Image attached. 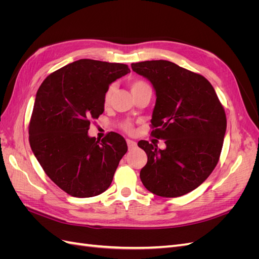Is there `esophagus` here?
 I'll use <instances>...</instances> for the list:
<instances>
[{
    "mask_svg": "<svg viewBox=\"0 0 259 259\" xmlns=\"http://www.w3.org/2000/svg\"><path fill=\"white\" fill-rule=\"evenodd\" d=\"M126 143H127V147L130 150H132V149H135L137 144L134 142V140H131V139H126Z\"/></svg>",
    "mask_w": 259,
    "mask_h": 259,
    "instance_id": "obj_1",
    "label": "esophagus"
}]
</instances>
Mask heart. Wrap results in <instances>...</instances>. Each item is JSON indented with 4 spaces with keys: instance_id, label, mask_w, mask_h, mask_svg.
Here are the masks:
<instances>
[{
    "instance_id": "1",
    "label": "heart",
    "mask_w": 259,
    "mask_h": 259,
    "mask_svg": "<svg viewBox=\"0 0 259 259\" xmlns=\"http://www.w3.org/2000/svg\"><path fill=\"white\" fill-rule=\"evenodd\" d=\"M145 86H148V84L145 82V81H142V80H135V81H133L132 83H131V90H132V92H134V91H136V90H138V89H142V88H145ZM113 85H111V86H109V89L107 90V92H106V94H105V103L107 104V103H109V101H110V98H111V96H112V93H113ZM123 130L125 131V132H127V133H132L133 131H134V126H133V124L131 123V122H125L124 124H123Z\"/></svg>"
}]
</instances>
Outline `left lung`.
I'll use <instances>...</instances> for the list:
<instances>
[{"label":"left lung","mask_w":259,"mask_h":259,"mask_svg":"<svg viewBox=\"0 0 259 259\" xmlns=\"http://www.w3.org/2000/svg\"><path fill=\"white\" fill-rule=\"evenodd\" d=\"M155 91L151 135L165 140L164 150L147 140L138 142L148 161L140 170L147 189L176 198L194 190L217 165L227 120L224 107L204 76L167 60L132 64Z\"/></svg>","instance_id":"1"}]
</instances>
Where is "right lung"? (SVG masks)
<instances>
[{"mask_svg": "<svg viewBox=\"0 0 259 259\" xmlns=\"http://www.w3.org/2000/svg\"><path fill=\"white\" fill-rule=\"evenodd\" d=\"M128 72L124 64L80 59L51 73L37 90L29 143L45 174L72 197L105 192L127 151L117 133L99 142L88 131L104 112L109 85Z\"/></svg>", "mask_w": 259, "mask_h": 259, "instance_id": "obj_1", "label": "right lung"}]
</instances>
